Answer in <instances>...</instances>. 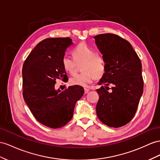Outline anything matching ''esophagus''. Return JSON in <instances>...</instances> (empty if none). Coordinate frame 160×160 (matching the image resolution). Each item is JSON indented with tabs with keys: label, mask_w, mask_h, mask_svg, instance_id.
Listing matches in <instances>:
<instances>
[{
	"label": "esophagus",
	"mask_w": 160,
	"mask_h": 160,
	"mask_svg": "<svg viewBox=\"0 0 160 160\" xmlns=\"http://www.w3.org/2000/svg\"><path fill=\"white\" fill-rule=\"evenodd\" d=\"M89 91H90L89 89H87V88H84V93H85V94L88 93V92H89Z\"/></svg>",
	"instance_id": "1"
}]
</instances>
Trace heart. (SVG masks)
Returning a JSON list of instances; mask_svg holds the SVG:
<instances>
[{"mask_svg":"<svg viewBox=\"0 0 160 160\" xmlns=\"http://www.w3.org/2000/svg\"><path fill=\"white\" fill-rule=\"evenodd\" d=\"M73 59L68 55H65L62 59V65L65 72L71 74L74 73L78 65H81V71L78 74H76L69 79L72 85L87 87L92 82L95 78H99L105 72V61L101 55L88 47L84 42H81L72 51Z\"/></svg>","mask_w":160,"mask_h":160,"instance_id":"obj_1","label":"heart"}]
</instances>
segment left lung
<instances>
[{
	"instance_id": "1",
	"label": "left lung",
	"mask_w": 160,
	"mask_h": 160,
	"mask_svg": "<svg viewBox=\"0 0 160 160\" xmlns=\"http://www.w3.org/2000/svg\"><path fill=\"white\" fill-rule=\"evenodd\" d=\"M95 39L105 65L97 90V115L105 125L118 128L132 120L137 110L143 92L141 62L130 43L118 35L102 34Z\"/></svg>"
}]
</instances>
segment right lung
Here are the masks:
<instances>
[{
  "label": "right lung",
  "mask_w": 160,
  "mask_h": 160,
  "mask_svg": "<svg viewBox=\"0 0 160 160\" xmlns=\"http://www.w3.org/2000/svg\"><path fill=\"white\" fill-rule=\"evenodd\" d=\"M70 38H47L40 42L23 65V97L32 113L40 124L51 128L64 126L73 117L75 104L84 88L72 86L56 91L57 80L67 82L62 59Z\"/></svg>",
  "instance_id": "right-lung-1"
}]
</instances>
